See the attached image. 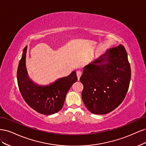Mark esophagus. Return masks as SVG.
<instances>
[{"instance_id":"obj_1","label":"esophagus","mask_w":146,"mask_h":146,"mask_svg":"<svg viewBox=\"0 0 146 146\" xmlns=\"http://www.w3.org/2000/svg\"><path fill=\"white\" fill-rule=\"evenodd\" d=\"M82 74V72L81 71V70H77V78H78V80H80V77H81Z\"/></svg>"}]
</instances>
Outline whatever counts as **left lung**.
Returning a JSON list of instances; mask_svg holds the SVG:
<instances>
[{
	"instance_id": "1",
	"label": "left lung",
	"mask_w": 146,
	"mask_h": 146,
	"mask_svg": "<svg viewBox=\"0 0 146 146\" xmlns=\"http://www.w3.org/2000/svg\"><path fill=\"white\" fill-rule=\"evenodd\" d=\"M131 79V69L123 45L109 48L85 66L80 80L82 100L95 114L112 111L124 99Z\"/></svg>"
}]
</instances>
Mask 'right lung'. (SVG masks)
<instances>
[{
  "mask_svg": "<svg viewBox=\"0 0 146 146\" xmlns=\"http://www.w3.org/2000/svg\"><path fill=\"white\" fill-rule=\"evenodd\" d=\"M26 46L17 71V80L22 96L30 107L35 111L45 115L58 112L62 108L66 96L70 88L77 80L76 72L68 76L58 78L47 85H38L28 76L26 69Z\"/></svg>",
  "mask_w": 146,
  "mask_h": 146,
  "instance_id": "right-lung-1",
  "label": "right lung"
}]
</instances>
